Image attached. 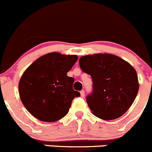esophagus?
Wrapping results in <instances>:
<instances>
[{
	"label": "esophagus",
	"mask_w": 152,
	"mask_h": 152,
	"mask_svg": "<svg viewBox=\"0 0 152 152\" xmlns=\"http://www.w3.org/2000/svg\"><path fill=\"white\" fill-rule=\"evenodd\" d=\"M80 96L82 97H84V96H85V92H84L83 90H82V91H80Z\"/></svg>",
	"instance_id": "esophagus-1"
}]
</instances>
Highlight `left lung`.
<instances>
[{
    "mask_svg": "<svg viewBox=\"0 0 152 152\" xmlns=\"http://www.w3.org/2000/svg\"><path fill=\"white\" fill-rule=\"evenodd\" d=\"M80 66L90 75L93 92L86 97L91 112L105 121L115 120L127 112L139 90L136 70L117 55L97 53L82 56Z\"/></svg>",
    "mask_w": 152,
    "mask_h": 152,
    "instance_id": "8db88e82",
    "label": "left lung"
}]
</instances>
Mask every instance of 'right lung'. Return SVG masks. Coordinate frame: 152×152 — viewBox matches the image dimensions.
<instances>
[{"mask_svg": "<svg viewBox=\"0 0 152 152\" xmlns=\"http://www.w3.org/2000/svg\"><path fill=\"white\" fill-rule=\"evenodd\" d=\"M76 55L46 54L34 61L22 75L18 83L20 98L32 116L44 122H55L69 112L73 99L74 78L67 76L77 61Z\"/></svg>", "mask_w": 152, "mask_h": 152, "instance_id": "1", "label": "right lung"}]
</instances>
